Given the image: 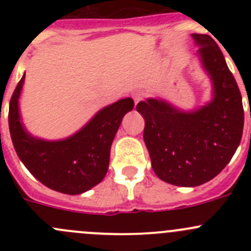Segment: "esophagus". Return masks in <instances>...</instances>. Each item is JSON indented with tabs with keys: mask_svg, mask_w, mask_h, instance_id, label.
<instances>
[{
	"mask_svg": "<svg viewBox=\"0 0 251 251\" xmlns=\"http://www.w3.org/2000/svg\"><path fill=\"white\" fill-rule=\"evenodd\" d=\"M132 97H133V100H135V103L137 104V103H140L142 100H143L144 95L143 92H141V91H135V92L132 93Z\"/></svg>",
	"mask_w": 251,
	"mask_h": 251,
	"instance_id": "1",
	"label": "esophagus"
}]
</instances>
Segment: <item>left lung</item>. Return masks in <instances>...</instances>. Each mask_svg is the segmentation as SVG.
Returning <instances> with one entry per match:
<instances>
[{
    "mask_svg": "<svg viewBox=\"0 0 251 251\" xmlns=\"http://www.w3.org/2000/svg\"><path fill=\"white\" fill-rule=\"evenodd\" d=\"M197 57L212 86L211 100L182 110L163 98H147L136 109L144 119L143 140L156 176L166 183L197 187L217 176L243 135L242 96L216 42L192 34Z\"/></svg>",
    "mask_w": 251,
    "mask_h": 251,
    "instance_id": "left-lung-1",
    "label": "left lung"
}]
</instances>
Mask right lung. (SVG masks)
<instances>
[{"label": "right lung", "instance_id": "right-lung-1", "mask_svg": "<svg viewBox=\"0 0 251 251\" xmlns=\"http://www.w3.org/2000/svg\"><path fill=\"white\" fill-rule=\"evenodd\" d=\"M25 73L9 103L8 124L18 156L42 184L64 194L85 193L97 186L108 171L110 147L123 118L133 109L132 98H123L98 110L86 125L63 140L32 136L22 121L19 98Z\"/></svg>", "mask_w": 251, "mask_h": 251}]
</instances>
